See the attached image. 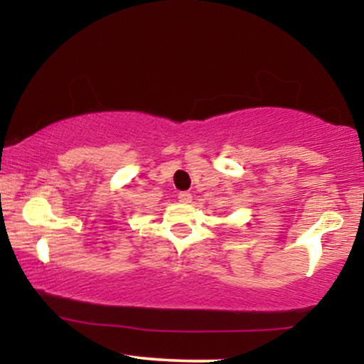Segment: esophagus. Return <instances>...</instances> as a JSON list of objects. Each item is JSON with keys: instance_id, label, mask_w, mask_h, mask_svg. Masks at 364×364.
Here are the masks:
<instances>
[{"instance_id": "1", "label": "esophagus", "mask_w": 364, "mask_h": 364, "mask_svg": "<svg viewBox=\"0 0 364 364\" xmlns=\"http://www.w3.org/2000/svg\"><path fill=\"white\" fill-rule=\"evenodd\" d=\"M178 202H182V203H191V202H192V193L181 192V193H178Z\"/></svg>"}]
</instances>
